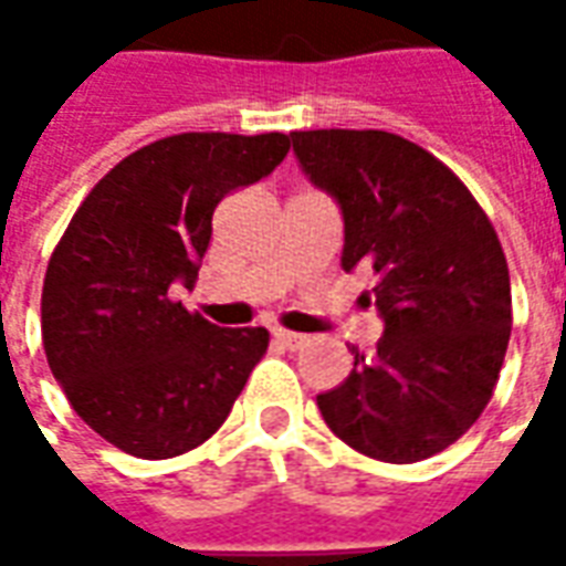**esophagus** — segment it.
<instances>
[{
  "label": "esophagus",
  "instance_id": "obj_1",
  "mask_svg": "<svg viewBox=\"0 0 566 566\" xmlns=\"http://www.w3.org/2000/svg\"><path fill=\"white\" fill-rule=\"evenodd\" d=\"M272 339H275L279 345H284V348H291V352H296V348H303V345L308 343L303 333L282 331V327H275V331H272Z\"/></svg>",
  "mask_w": 566,
  "mask_h": 566
}]
</instances>
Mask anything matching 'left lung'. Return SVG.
I'll use <instances>...</instances> for the list:
<instances>
[{
    "label": "left lung",
    "instance_id": "obj_1",
    "mask_svg": "<svg viewBox=\"0 0 566 566\" xmlns=\"http://www.w3.org/2000/svg\"><path fill=\"white\" fill-rule=\"evenodd\" d=\"M300 169L343 211V270L369 266L385 333L318 409L367 458L424 461L494 394L512 331L494 227L449 166L385 129L291 133Z\"/></svg>",
    "mask_w": 566,
    "mask_h": 566
}]
</instances>
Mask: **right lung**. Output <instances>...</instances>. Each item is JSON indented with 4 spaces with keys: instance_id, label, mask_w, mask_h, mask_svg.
<instances>
[{
    "instance_id": "right-lung-1",
    "label": "right lung",
    "mask_w": 566,
    "mask_h": 566,
    "mask_svg": "<svg viewBox=\"0 0 566 566\" xmlns=\"http://www.w3.org/2000/svg\"><path fill=\"white\" fill-rule=\"evenodd\" d=\"M284 133H181L129 154L81 202L44 272L48 367L87 424L127 454L197 449L245 388L270 333L223 331L172 303L197 284L211 214L287 157Z\"/></svg>"
}]
</instances>
